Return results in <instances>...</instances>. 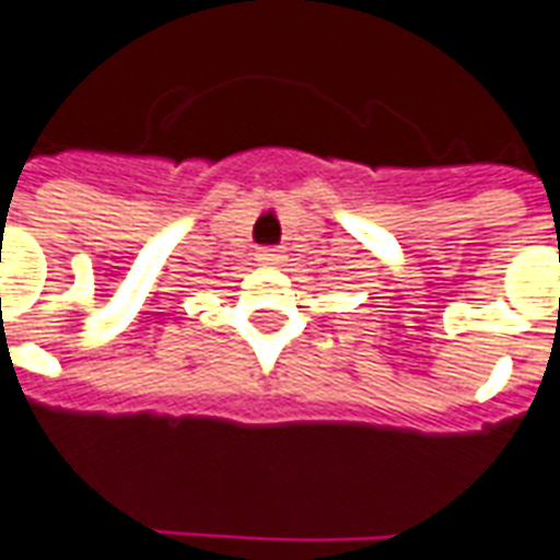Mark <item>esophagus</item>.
<instances>
[{"label": "esophagus", "instance_id": "obj_1", "mask_svg": "<svg viewBox=\"0 0 560 560\" xmlns=\"http://www.w3.org/2000/svg\"><path fill=\"white\" fill-rule=\"evenodd\" d=\"M256 256H259V262H265V265H277L280 259H283V253L275 250V247H265V250H259Z\"/></svg>", "mask_w": 560, "mask_h": 560}]
</instances>
